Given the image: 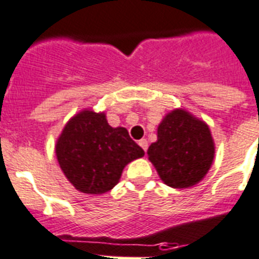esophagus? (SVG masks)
<instances>
[{"label": "esophagus", "mask_w": 259, "mask_h": 259, "mask_svg": "<svg viewBox=\"0 0 259 259\" xmlns=\"http://www.w3.org/2000/svg\"><path fill=\"white\" fill-rule=\"evenodd\" d=\"M139 145L144 149L145 152H147V149H148V142L145 140V139H142V140H139Z\"/></svg>", "instance_id": "1"}]
</instances>
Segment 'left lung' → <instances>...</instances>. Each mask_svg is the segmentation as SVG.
Segmentation results:
<instances>
[{
  "mask_svg": "<svg viewBox=\"0 0 259 259\" xmlns=\"http://www.w3.org/2000/svg\"><path fill=\"white\" fill-rule=\"evenodd\" d=\"M148 159L168 187L185 189L202 180L214 160L215 147L209 125L184 108H175L157 127V140Z\"/></svg>",
  "mask_w": 259,
  "mask_h": 259,
  "instance_id": "8db88e82",
  "label": "left lung"
}]
</instances>
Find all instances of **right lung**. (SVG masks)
Segmentation results:
<instances>
[{
  "mask_svg": "<svg viewBox=\"0 0 259 259\" xmlns=\"http://www.w3.org/2000/svg\"><path fill=\"white\" fill-rule=\"evenodd\" d=\"M55 155L76 191L102 194L119 183L124 166L144 156L124 127H111L104 112L82 110L57 139Z\"/></svg>",
  "mask_w": 259,
  "mask_h": 259,
  "instance_id": "right-lung-1",
  "label": "right lung"
}]
</instances>
